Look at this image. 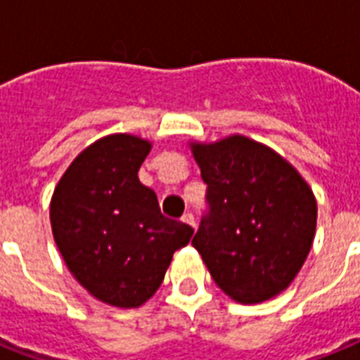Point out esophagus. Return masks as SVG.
Wrapping results in <instances>:
<instances>
[{"label":"esophagus","mask_w":360,"mask_h":360,"mask_svg":"<svg viewBox=\"0 0 360 360\" xmlns=\"http://www.w3.org/2000/svg\"><path fill=\"white\" fill-rule=\"evenodd\" d=\"M182 221L184 224H188L191 225V227H195V218H193V214L191 212H184V216H182Z\"/></svg>","instance_id":"esophagus-1"}]
</instances>
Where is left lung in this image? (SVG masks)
I'll list each match as a JSON object with an SVG mask.
<instances>
[{
    "mask_svg": "<svg viewBox=\"0 0 360 360\" xmlns=\"http://www.w3.org/2000/svg\"><path fill=\"white\" fill-rule=\"evenodd\" d=\"M208 210L193 248L218 287L257 304L295 280L316 235L314 191L274 150L242 135L191 142Z\"/></svg>",
    "mask_w": 360,
    "mask_h": 360,
    "instance_id": "left-lung-1",
    "label": "left lung"
}]
</instances>
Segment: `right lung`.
Here are the masks:
<instances>
[{
	"label": "right lung",
	"instance_id": "right-lung-1",
	"mask_svg": "<svg viewBox=\"0 0 360 360\" xmlns=\"http://www.w3.org/2000/svg\"><path fill=\"white\" fill-rule=\"evenodd\" d=\"M150 148L141 136H103L75 158L50 202L67 269L88 293L118 308L144 304L193 235L161 214L154 189L136 176Z\"/></svg>",
	"mask_w": 360,
	"mask_h": 360
}]
</instances>
